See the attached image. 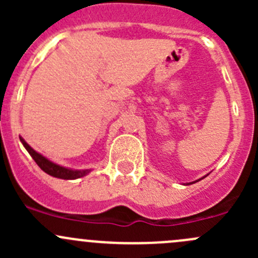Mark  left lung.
Returning <instances> with one entry per match:
<instances>
[{
	"mask_svg": "<svg viewBox=\"0 0 258 258\" xmlns=\"http://www.w3.org/2000/svg\"><path fill=\"white\" fill-rule=\"evenodd\" d=\"M207 176V175H206ZM206 176H204V177H206ZM202 177V178H204ZM202 178H200V179H196V181H194V182H189V183H186V184H192V183H196V182H199V181H201Z\"/></svg>",
	"mask_w": 258,
	"mask_h": 258,
	"instance_id": "obj_1",
	"label": "left lung"
}]
</instances>
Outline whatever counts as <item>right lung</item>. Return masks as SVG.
<instances>
[{
    "label": "right lung",
    "mask_w": 258,
    "mask_h": 258,
    "mask_svg": "<svg viewBox=\"0 0 258 258\" xmlns=\"http://www.w3.org/2000/svg\"><path fill=\"white\" fill-rule=\"evenodd\" d=\"M20 141L22 142L23 147L27 150V152L30 153L31 157L35 160V162L40 166V168L42 171H45L46 173L52 177H57V178H62V179H76V178H81L83 176L88 175L91 172V170H72V168H67L63 167V166H59L57 163L52 162L51 160H48L47 157H45L43 155L38 153L37 151L33 150L22 137L20 136Z\"/></svg>",
    "instance_id": "add662e5"
}]
</instances>
